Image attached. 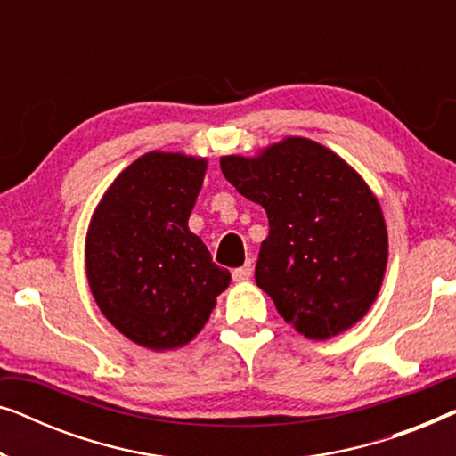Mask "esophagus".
Returning a JSON list of instances; mask_svg holds the SVG:
<instances>
[{"label": "esophagus", "instance_id": "1", "mask_svg": "<svg viewBox=\"0 0 456 456\" xmlns=\"http://www.w3.org/2000/svg\"><path fill=\"white\" fill-rule=\"evenodd\" d=\"M251 273H253V267H251V261H248V264H245L242 267H236V270L232 272V278L236 280V282H240V280L251 278Z\"/></svg>", "mask_w": 456, "mask_h": 456}]
</instances>
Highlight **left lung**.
Segmentation results:
<instances>
[{
    "mask_svg": "<svg viewBox=\"0 0 456 456\" xmlns=\"http://www.w3.org/2000/svg\"><path fill=\"white\" fill-rule=\"evenodd\" d=\"M230 184L270 220L255 282L311 340L353 328L371 309L388 265L378 197L338 153L286 136L253 158L222 155Z\"/></svg>",
    "mask_w": 456,
    "mask_h": 456,
    "instance_id": "8db88e82",
    "label": "left lung"
}]
</instances>
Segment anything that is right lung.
Segmentation results:
<instances>
[{
    "label": "right lung",
    "instance_id": "obj_1",
    "mask_svg": "<svg viewBox=\"0 0 456 456\" xmlns=\"http://www.w3.org/2000/svg\"><path fill=\"white\" fill-rule=\"evenodd\" d=\"M205 170L208 159L195 155H141L108 186L86 230V280L99 311L151 351L189 345L230 284L189 230Z\"/></svg>",
    "mask_w": 456,
    "mask_h": 456
}]
</instances>
